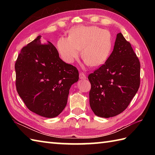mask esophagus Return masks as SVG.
Wrapping results in <instances>:
<instances>
[{
    "mask_svg": "<svg viewBox=\"0 0 155 155\" xmlns=\"http://www.w3.org/2000/svg\"><path fill=\"white\" fill-rule=\"evenodd\" d=\"M79 77L81 80H84V79H86V78H87L86 74L83 73V72H81L79 73Z\"/></svg>",
    "mask_w": 155,
    "mask_h": 155,
    "instance_id": "obj_1",
    "label": "esophagus"
}]
</instances>
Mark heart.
Masks as SVG:
<instances>
[{
    "instance_id": "heart-1",
    "label": "heart",
    "mask_w": 155,
    "mask_h": 155,
    "mask_svg": "<svg viewBox=\"0 0 155 155\" xmlns=\"http://www.w3.org/2000/svg\"><path fill=\"white\" fill-rule=\"evenodd\" d=\"M109 32L97 27H76L69 32L68 37L58 41L57 48L62 58L72 63L79 57L92 67H98L107 61L112 51Z\"/></svg>"
}]
</instances>
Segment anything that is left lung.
Returning a JSON list of instances; mask_svg holds the SVG:
<instances>
[{"mask_svg": "<svg viewBox=\"0 0 155 155\" xmlns=\"http://www.w3.org/2000/svg\"><path fill=\"white\" fill-rule=\"evenodd\" d=\"M140 64L129 42L118 33L104 64L88 75L89 103L97 116L109 118L123 112L140 86Z\"/></svg>", "mask_w": 155, "mask_h": 155, "instance_id": "left-lung-1", "label": "left lung"}]
</instances>
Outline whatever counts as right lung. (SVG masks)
<instances>
[{
  "instance_id": "right-lung-1",
  "label": "right lung",
  "mask_w": 155,
  "mask_h": 155,
  "mask_svg": "<svg viewBox=\"0 0 155 155\" xmlns=\"http://www.w3.org/2000/svg\"><path fill=\"white\" fill-rule=\"evenodd\" d=\"M42 43L38 36L22 48L15 63L16 87L29 110L54 118L67 105L71 87L78 81V71L61 60L51 42Z\"/></svg>"
}]
</instances>
